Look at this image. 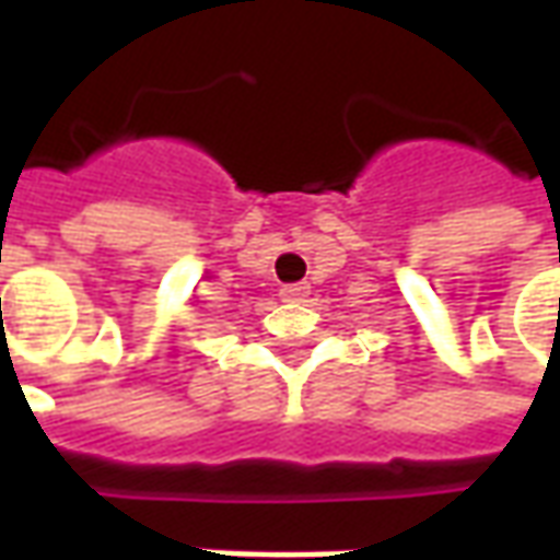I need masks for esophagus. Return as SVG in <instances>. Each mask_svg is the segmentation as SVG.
Instances as JSON below:
<instances>
[{"instance_id": "obj_1", "label": "esophagus", "mask_w": 560, "mask_h": 560, "mask_svg": "<svg viewBox=\"0 0 560 560\" xmlns=\"http://www.w3.org/2000/svg\"><path fill=\"white\" fill-rule=\"evenodd\" d=\"M305 296H308V284H303V281H300V284H284V288H281V300H284V303H303Z\"/></svg>"}]
</instances>
